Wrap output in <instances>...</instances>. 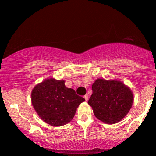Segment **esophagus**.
<instances>
[{
  "label": "esophagus",
  "instance_id": "esophagus-1",
  "mask_svg": "<svg viewBox=\"0 0 156 156\" xmlns=\"http://www.w3.org/2000/svg\"><path fill=\"white\" fill-rule=\"evenodd\" d=\"M84 99H85V100H86V101H87V100H88V95H87V94H86V95H84Z\"/></svg>",
  "mask_w": 156,
  "mask_h": 156
}]
</instances>
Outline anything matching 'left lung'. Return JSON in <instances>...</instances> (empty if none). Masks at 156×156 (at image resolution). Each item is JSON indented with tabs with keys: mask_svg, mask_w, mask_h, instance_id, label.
<instances>
[{
	"mask_svg": "<svg viewBox=\"0 0 156 156\" xmlns=\"http://www.w3.org/2000/svg\"><path fill=\"white\" fill-rule=\"evenodd\" d=\"M88 104L99 120L112 125L119 122L128 113L133 104V93L122 82L115 80H96Z\"/></svg>",
	"mask_w": 156,
	"mask_h": 156,
	"instance_id": "left-lung-1",
	"label": "left lung"
}]
</instances>
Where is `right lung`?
<instances>
[{
	"label": "right lung",
	"mask_w": 156,
	"mask_h": 156,
	"mask_svg": "<svg viewBox=\"0 0 156 156\" xmlns=\"http://www.w3.org/2000/svg\"><path fill=\"white\" fill-rule=\"evenodd\" d=\"M84 97L77 95L65 81L53 78L37 84L31 92V103L37 115L51 126L66 125L74 118Z\"/></svg>",
	"instance_id": "right-lung-1"
}]
</instances>
